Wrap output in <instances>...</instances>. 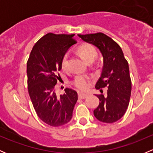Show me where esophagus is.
Listing matches in <instances>:
<instances>
[{
	"instance_id": "1",
	"label": "esophagus",
	"mask_w": 153,
	"mask_h": 153,
	"mask_svg": "<svg viewBox=\"0 0 153 153\" xmlns=\"http://www.w3.org/2000/svg\"><path fill=\"white\" fill-rule=\"evenodd\" d=\"M89 94L87 93H84V92H78V98H81V99H84V98H87Z\"/></svg>"
}]
</instances>
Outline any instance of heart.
Listing matches in <instances>:
<instances>
[{"label": "heart", "instance_id": "1", "mask_svg": "<svg viewBox=\"0 0 153 153\" xmlns=\"http://www.w3.org/2000/svg\"><path fill=\"white\" fill-rule=\"evenodd\" d=\"M78 52L83 59L87 62L88 64L92 63L95 59L96 58L97 50L94 46L89 44H84L81 45L78 48ZM68 55L65 54L62 57V59L61 61V67L64 71H67L68 69ZM91 82V78L87 75H84V74H78L74 77L72 81V84H73L75 87L78 88L80 89H87L89 87V84Z\"/></svg>", "mask_w": 153, "mask_h": 153}]
</instances>
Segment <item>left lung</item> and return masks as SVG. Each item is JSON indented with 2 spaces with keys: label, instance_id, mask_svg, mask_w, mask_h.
Returning a JSON list of instances; mask_svg holds the SVG:
<instances>
[{
  "label": "left lung",
  "instance_id": "obj_1",
  "mask_svg": "<svg viewBox=\"0 0 153 153\" xmlns=\"http://www.w3.org/2000/svg\"><path fill=\"white\" fill-rule=\"evenodd\" d=\"M78 36L98 47L104 58L102 72L95 88L101 93L102 88L108 89L105 96L96 95L100 102L94 109V115L101 122H115L125 114L130 99L132 82L127 61L120 46L105 34L97 32Z\"/></svg>",
  "mask_w": 153,
  "mask_h": 153
}]
</instances>
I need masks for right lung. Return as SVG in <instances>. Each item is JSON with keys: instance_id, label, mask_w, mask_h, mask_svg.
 <instances>
[{"instance_id": "obj_1", "label": "right lung", "mask_w": 153, "mask_h": 153, "mask_svg": "<svg viewBox=\"0 0 153 153\" xmlns=\"http://www.w3.org/2000/svg\"><path fill=\"white\" fill-rule=\"evenodd\" d=\"M74 34L47 33L32 48L27 61V85L37 115L44 123L61 126L69 122L78 100L77 92L66 88L58 97L55 86L60 76L61 61L69 47L76 43Z\"/></svg>"}]
</instances>
